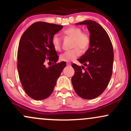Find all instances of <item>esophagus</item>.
<instances>
[{"instance_id": "esophagus-1", "label": "esophagus", "mask_w": 131, "mask_h": 131, "mask_svg": "<svg viewBox=\"0 0 131 131\" xmlns=\"http://www.w3.org/2000/svg\"><path fill=\"white\" fill-rule=\"evenodd\" d=\"M67 66H71V63H67Z\"/></svg>"}]
</instances>
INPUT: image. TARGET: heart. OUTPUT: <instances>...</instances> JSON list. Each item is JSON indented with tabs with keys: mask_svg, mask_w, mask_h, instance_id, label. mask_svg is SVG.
<instances>
[{
	"mask_svg": "<svg viewBox=\"0 0 131 131\" xmlns=\"http://www.w3.org/2000/svg\"><path fill=\"white\" fill-rule=\"evenodd\" d=\"M82 29L79 27L71 26L63 31L64 36H68L73 38L72 47L74 49L66 51L61 54L60 60L62 61L69 62L77 58L81 54V50L85 51L89 47L91 39L88 33L82 32ZM52 45L53 49L57 52L61 49V41L57 35H54L52 38ZM75 48H74V47Z\"/></svg>",
	"mask_w": 131,
	"mask_h": 131,
	"instance_id": "obj_1",
	"label": "heart"
}]
</instances>
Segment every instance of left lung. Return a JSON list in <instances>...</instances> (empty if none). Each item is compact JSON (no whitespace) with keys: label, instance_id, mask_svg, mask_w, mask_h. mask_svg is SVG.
Instances as JSON below:
<instances>
[{"label":"left lung","instance_id":"left-lung-1","mask_svg":"<svg viewBox=\"0 0 131 131\" xmlns=\"http://www.w3.org/2000/svg\"><path fill=\"white\" fill-rule=\"evenodd\" d=\"M76 25H86L90 33L89 47L78 59L86 66L82 71L80 66L73 63L74 74L71 78L76 93L81 98L93 99L103 93L112 75L113 49L106 31L97 22L85 20Z\"/></svg>","mask_w":131,"mask_h":131}]
</instances>
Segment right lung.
I'll use <instances>...</instances> for the list:
<instances>
[{
  "label": "right lung",
  "instance_id": "1",
  "mask_svg": "<svg viewBox=\"0 0 131 131\" xmlns=\"http://www.w3.org/2000/svg\"><path fill=\"white\" fill-rule=\"evenodd\" d=\"M63 26L39 21L23 34L18 49V71L23 88L31 98L40 100L49 97L56 85L65 61L57 63L58 56L52 38ZM47 61L53 63L47 68Z\"/></svg>",
  "mask_w": 131,
  "mask_h": 131
}]
</instances>
